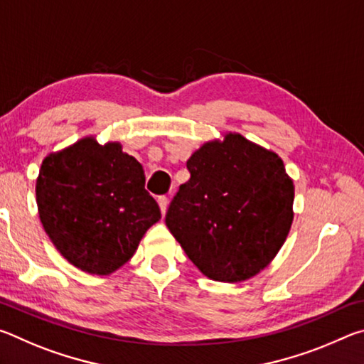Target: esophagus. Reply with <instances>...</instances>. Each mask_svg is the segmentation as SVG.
Masks as SVG:
<instances>
[{
	"label": "esophagus",
	"instance_id": "obj_1",
	"mask_svg": "<svg viewBox=\"0 0 364 364\" xmlns=\"http://www.w3.org/2000/svg\"><path fill=\"white\" fill-rule=\"evenodd\" d=\"M159 207H160V212H162V215L167 213V208H168L167 197H159Z\"/></svg>",
	"mask_w": 364,
	"mask_h": 364
}]
</instances>
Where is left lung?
<instances>
[{
    "mask_svg": "<svg viewBox=\"0 0 364 364\" xmlns=\"http://www.w3.org/2000/svg\"><path fill=\"white\" fill-rule=\"evenodd\" d=\"M189 181L165 217L189 260L220 282H241L273 262L294 221V181L284 162L228 132L188 159Z\"/></svg>",
    "mask_w": 364,
    "mask_h": 364,
    "instance_id": "left-lung-1",
    "label": "left lung"
}]
</instances>
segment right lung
<instances>
[{
  "label": "right lung",
  "mask_w": 364,
  "mask_h": 364,
  "mask_svg": "<svg viewBox=\"0 0 364 364\" xmlns=\"http://www.w3.org/2000/svg\"><path fill=\"white\" fill-rule=\"evenodd\" d=\"M144 181L143 165L119 141L100 144L90 134L49 152L35 193L41 225L59 254L90 274L122 268L160 220Z\"/></svg>",
  "instance_id": "1"
}]
</instances>
